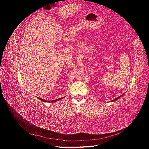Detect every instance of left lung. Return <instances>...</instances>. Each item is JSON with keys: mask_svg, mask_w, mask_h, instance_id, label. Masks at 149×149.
<instances>
[{"mask_svg": "<svg viewBox=\"0 0 149 149\" xmlns=\"http://www.w3.org/2000/svg\"><path fill=\"white\" fill-rule=\"evenodd\" d=\"M122 96H123V95H121V96H119V97H116V99H114V100H112L111 102H114L115 101H117V100H118V99H119L120 97H122Z\"/></svg>", "mask_w": 149, "mask_h": 149, "instance_id": "left-lung-1", "label": "left lung"}]
</instances>
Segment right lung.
<instances>
[{"mask_svg":"<svg viewBox=\"0 0 149 149\" xmlns=\"http://www.w3.org/2000/svg\"><path fill=\"white\" fill-rule=\"evenodd\" d=\"M64 97H61V98H59V99H56V100H52V101H46V100H43V99H41V98H38L40 100H41L42 101H43V102H51V103H52V102H56V101H60V100H61L62 99H63Z\"/></svg>","mask_w":149,"mask_h":149,"instance_id":"1","label":"right lung"}]
</instances>
